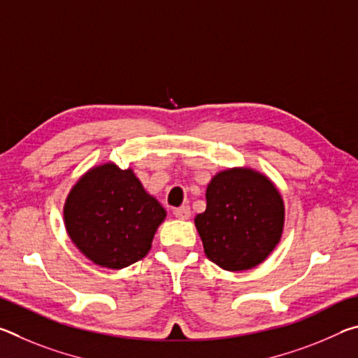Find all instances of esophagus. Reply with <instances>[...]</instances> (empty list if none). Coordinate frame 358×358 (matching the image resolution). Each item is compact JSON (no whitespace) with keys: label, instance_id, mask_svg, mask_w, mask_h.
I'll return each instance as SVG.
<instances>
[{"label":"esophagus","instance_id":"1","mask_svg":"<svg viewBox=\"0 0 358 358\" xmlns=\"http://www.w3.org/2000/svg\"><path fill=\"white\" fill-rule=\"evenodd\" d=\"M173 215L177 216L178 220H189V216H191V207H189V205H183V207L175 208V210H173Z\"/></svg>","mask_w":358,"mask_h":358}]
</instances>
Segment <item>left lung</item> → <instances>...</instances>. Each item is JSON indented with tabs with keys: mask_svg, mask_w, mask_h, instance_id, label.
I'll return each instance as SVG.
<instances>
[{
	"mask_svg": "<svg viewBox=\"0 0 358 358\" xmlns=\"http://www.w3.org/2000/svg\"><path fill=\"white\" fill-rule=\"evenodd\" d=\"M194 221L211 262L240 271L259 265L278 245L284 205L264 175L250 169H230L211 178L207 210Z\"/></svg>",
	"mask_w": 358,
	"mask_h": 358,
	"instance_id": "1",
	"label": "left lung"
}]
</instances>
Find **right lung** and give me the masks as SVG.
Returning a JSON list of instances; mask_svg holds the SVG:
<instances>
[{"instance_id": "add662e5", "label": "right lung", "mask_w": 358, "mask_h": 358, "mask_svg": "<svg viewBox=\"0 0 358 358\" xmlns=\"http://www.w3.org/2000/svg\"><path fill=\"white\" fill-rule=\"evenodd\" d=\"M166 210L145 192L131 169L94 167L69 192L64 222L85 256L107 268H124L147 256Z\"/></svg>"}]
</instances>
